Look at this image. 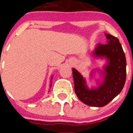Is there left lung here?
Wrapping results in <instances>:
<instances>
[{"instance_id": "left-lung-1", "label": "left lung", "mask_w": 133, "mask_h": 133, "mask_svg": "<svg viewBox=\"0 0 133 133\" xmlns=\"http://www.w3.org/2000/svg\"><path fill=\"white\" fill-rule=\"evenodd\" d=\"M107 44H98L94 55L107 57L109 64L103 83L98 89L89 90L85 81L76 69H72L75 93L84 104L89 106L101 107L110 103L121 92L126 81L127 61L119 40L111 35L105 34Z\"/></svg>"}]
</instances>
